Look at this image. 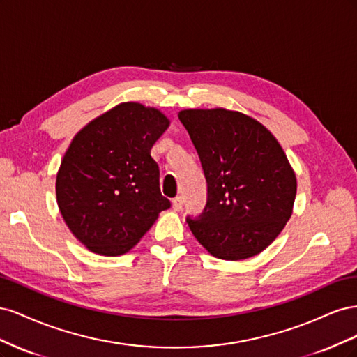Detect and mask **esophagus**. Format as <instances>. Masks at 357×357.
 <instances>
[{"label":"esophagus","instance_id":"obj_1","mask_svg":"<svg viewBox=\"0 0 357 357\" xmlns=\"http://www.w3.org/2000/svg\"><path fill=\"white\" fill-rule=\"evenodd\" d=\"M183 207V198L181 197H176L174 199H172V208H174L176 211H180Z\"/></svg>","mask_w":357,"mask_h":357}]
</instances>
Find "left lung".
Instances as JSON below:
<instances>
[{
	"label": "left lung",
	"mask_w": 357,
	"mask_h": 357,
	"mask_svg": "<svg viewBox=\"0 0 357 357\" xmlns=\"http://www.w3.org/2000/svg\"><path fill=\"white\" fill-rule=\"evenodd\" d=\"M188 129L208 186V201L189 228L211 256L243 261L283 231L294 213L296 174L271 131L241 112L186 109Z\"/></svg>",
	"instance_id": "8db88e82"
}]
</instances>
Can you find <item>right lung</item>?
<instances>
[{
	"label": "right lung",
	"mask_w": 357,
	"mask_h": 357,
	"mask_svg": "<svg viewBox=\"0 0 357 357\" xmlns=\"http://www.w3.org/2000/svg\"><path fill=\"white\" fill-rule=\"evenodd\" d=\"M168 126L156 107L128 101L92 119L71 139L56 172V202L89 252L128 253L169 208L150 156Z\"/></svg>",
	"instance_id": "add662e5"
}]
</instances>
